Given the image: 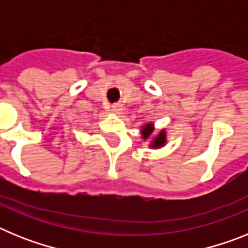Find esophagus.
I'll return each instance as SVG.
<instances>
[{
    "label": "esophagus",
    "mask_w": 248,
    "mask_h": 248,
    "mask_svg": "<svg viewBox=\"0 0 248 248\" xmlns=\"http://www.w3.org/2000/svg\"><path fill=\"white\" fill-rule=\"evenodd\" d=\"M123 110V105L120 104V103H117V104H113L111 105V111L115 114L120 113V111Z\"/></svg>",
    "instance_id": "obj_1"
}]
</instances>
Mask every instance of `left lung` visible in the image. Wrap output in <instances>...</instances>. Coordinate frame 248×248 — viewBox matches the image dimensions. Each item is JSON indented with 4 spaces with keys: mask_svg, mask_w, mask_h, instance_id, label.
Wrapping results in <instances>:
<instances>
[{
    "mask_svg": "<svg viewBox=\"0 0 248 248\" xmlns=\"http://www.w3.org/2000/svg\"><path fill=\"white\" fill-rule=\"evenodd\" d=\"M140 131H141V138H143L144 140H148L149 138L153 135V133H154V124H153V123H148V124L141 126V130ZM165 144H166V131L165 129H163V130H160V133H157V134L151 139V143L149 144V146L153 149H160V148H163Z\"/></svg>",
    "mask_w": 248,
    "mask_h": 248,
    "instance_id": "8db88e82",
    "label": "left lung"
}]
</instances>
